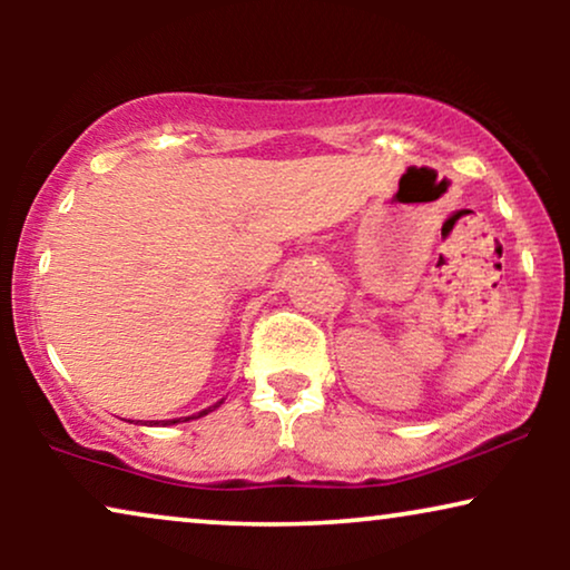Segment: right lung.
Wrapping results in <instances>:
<instances>
[{
    "label": "right lung",
    "mask_w": 570,
    "mask_h": 570,
    "mask_svg": "<svg viewBox=\"0 0 570 570\" xmlns=\"http://www.w3.org/2000/svg\"><path fill=\"white\" fill-rule=\"evenodd\" d=\"M215 407H220V402L213 404V407H207V410L197 412V415H189V417H174V420H150V425H176V423H186V420H197V417H202V415H207V412H213ZM145 425H147V423H145Z\"/></svg>",
    "instance_id": "right-lung-1"
}]
</instances>
